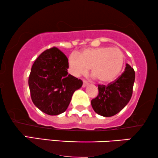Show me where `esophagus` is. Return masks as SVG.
I'll return each instance as SVG.
<instances>
[{
    "label": "esophagus",
    "mask_w": 158,
    "mask_h": 158,
    "mask_svg": "<svg viewBox=\"0 0 158 158\" xmlns=\"http://www.w3.org/2000/svg\"><path fill=\"white\" fill-rule=\"evenodd\" d=\"M88 85V82L85 81H83V87L85 88V87H86V86H87Z\"/></svg>",
    "instance_id": "34e87169"
}]
</instances>
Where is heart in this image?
<instances>
[{
  "instance_id": "obj_1",
  "label": "heart",
  "mask_w": 158,
  "mask_h": 158,
  "mask_svg": "<svg viewBox=\"0 0 158 158\" xmlns=\"http://www.w3.org/2000/svg\"><path fill=\"white\" fill-rule=\"evenodd\" d=\"M124 55L118 48L98 47L86 49L79 55L73 53L68 60V71L73 76L79 77L91 73L100 83L114 81L122 71Z\"/></svg>"
}]
</instances>
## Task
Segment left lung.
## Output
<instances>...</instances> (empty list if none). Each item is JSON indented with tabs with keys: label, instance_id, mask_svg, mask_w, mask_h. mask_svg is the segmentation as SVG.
Here are the masks:
<instances>
[{
	"label": "left lung",
	"instance_id": "1",
	"mask_svg": "<svg viewBox=\"0 0 158 158\" xmlns=\"http://www.w3.org/2000/svg\"><path fill=\"white\" fill-rule=\"evenodd\" d=\"M135 80V70L127 64L124 73L117 79L107 85H98V95L91 101L95 112L109 117L122 111L132 96Z\"/></svg>",
	"mask_w": 158,
	"mask_h": 158
}]
</instances>
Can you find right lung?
Listing matches in <instances>:
<instances>
[{"label":"right lung","mask_w":158,"mask_h":158,"mask_svg":"<svg viewBox=\"0 0 158 158\" xmlns=\"http://www.w3.org/2000/svg\"><path fill=\"white\" fill-rule=\"evenodd\" d=\"M68 58L57 47L47 49L36 58L29 77L34 104L48 115L63 113L73 94L83 81L68 73Z\"/></svg>","instance_id":"1"}]
</instances>
